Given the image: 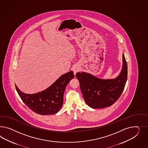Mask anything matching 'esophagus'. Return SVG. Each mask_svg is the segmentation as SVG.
Masks as SVG:
<instances>
[{
  "mask_svg": "<svg viewBox=\"0 0 148 148\" xmlns=\"http://www.w3.org/2000/svg\"><path fill=\"white\" fill-rule=\"evenodd\" d=\"M79 71H80L79 67H77V66H75L74 68H73V72H74V74H76V73L79 72Z\"/></svg>",
  "mask_w": 148,
  "mask_h": 148,
  "instance_id": "34e87169",
  "label": "esophagus"
}]
</instances>
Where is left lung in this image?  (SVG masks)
Here are the masks:
<instances>
[{"mask_svg": "<svg viewBox=\"0 0 148 148\" xmlns=\"http://www.w3.org/2000/svg\"><path fill=\"white\" fill-rule=\"evenodd\" d=\"M127 63L123 54V66L115 79L103 80L84 72L77 73L80 89L86 103L92 108L110 107L119 99L127 80Z\"/></svg>", "mask_w": 148, "mask_h": 148, "instance_id": "8db88e82", "label": "left lung"}]
</instances>
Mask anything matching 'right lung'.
Listing matches in <instances>:
<instances>
[{
	"instance_id": "right-lung-1",
	"label": "right lung",
	"mask_w": 148,
	"mask_h": 148,
	"mask_svg": "<svg viewBox=\"0 0 148 148\" xmlns=\"http://www.w3.org/2000/svg\"><path fill=\"white\" fill-rule=\"evenodd\" d=\"M73 71L66 73L44 91L27 94L16 88L21 99L33 112L41 115H53L59 111L64 102V94L69 82L73 79Z\"/></svg>"
}]
</instances>
